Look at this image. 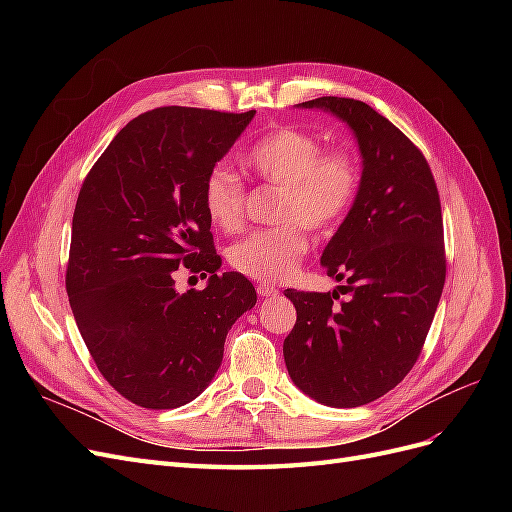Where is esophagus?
<instances>
[{
  "label": "esophagus",
  "mask_w": 512,
  "mask_h": 512,
  "mask_svg": "<svg viewBox=\"0 0 512 512\" xmlns=\"http://www.w3.org/2000/svg\"><path fill=\"white\" fill-rule=\"evenodd\" d=\"M258 297H275V294H277V288L275 286H271V284H258Z\"/></svg>",
  "instance_id": "34e87169"
}]
</instances>
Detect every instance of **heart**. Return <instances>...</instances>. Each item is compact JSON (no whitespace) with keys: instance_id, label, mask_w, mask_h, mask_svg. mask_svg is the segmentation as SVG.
Returning <instances> with one entry per match:
<instances>
[{"instance_id":"b5f03b06","label":"heart","mask_w":512,"mask_h":512,"mask_svg":"<svg viewBox=\"0 0 512 512\" xmlns=\"http://www.w3.org/2000/svg\"><path fill=\"white\" fill-rule=\"evenodd\" d=\"M245 168L262 181L282 185L277 218L230 247V265L258 282H282L307 254L305 226L327 230L350 211L359 192L361 170L346 151H324L316 136L297 128H277L243 153ZM209 222L224 232L243 226L245 190L224 166L209 170L203 183Z\"/></svg>"}]
</instances>
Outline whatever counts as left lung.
Here are the masks:
<instances>
[{
	"label": "left lung",
	"mask_w": 512,
	"mask_h": 512,
	"mask_svg": "<svg viewBox=\"0 0 512 512\" xmlns=\"http://www.w3.org/2000/svg\"><path fill=\"white\" fill-rule=\"evenodd\" d=\"M344 121L361 153L354 203L322 252L333 292L284 290L297 324L284 339L292 382L322 406L356 408L406 378L442 297L446 260L436 181L423 153L369 104H297ZM349 294L335 304L336 290Z\"/></svg>",
	"instance_id": "obj_1"
}]
</instances>
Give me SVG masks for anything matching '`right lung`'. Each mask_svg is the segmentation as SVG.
<instances>
[{"label":"right lung","mask_w":512,"mask_h":512,"mask_svg":"<svg viewBox=\"0 0 512 512\" xmlns=\"http://www.w3.org/2000/svg\"><path fill=\"white\" fill-rule=\"evenodd\" d=\"M256 111L164 106L138 115L89 170L72 218L66 290L100 374L132 404H190L222 365L232 324L256 305L245 275H218L203 183ZM210 275L179 295L174 271Z\"/></svg>","instance_id":"1"}]
</instances>
